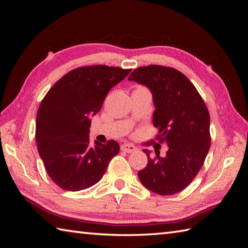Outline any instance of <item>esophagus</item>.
Segmentation results:
<instances>
[{
  "instance_id": "1",
  "label": "esophagus",
  "mask_w": 248,
  "mask_h": 248,
  "mask_svg": "<svg viewBox=\"0 0 248 248\" xmlns=\"http://www.w3.org/2000/svg\"><path fill=\"white\" fill-rule=\"evenodd\" d=\"M121 150L126 153H132L134 151H137V147L131 145V144H123L121 146Z\"/></svg>"
}]
</instances>
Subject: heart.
Returning <instances> with one entry per match:
<instances>
[{
    "mask_svg": "<svg viewBox=\"0 0 248 248\" xmlns=\"http://www.w3.org/2000/svg\"><path fill=\"white\" fill-rule=\"evenodd\" d=\"M142 88H144V87H141V86H138L137 87V89H142Z\"/></svg>",
    "mask_w": 248,
    "mask_h": 248,
    "instance_id": "obj_1",
    "label": "heart"
}]
</instances>
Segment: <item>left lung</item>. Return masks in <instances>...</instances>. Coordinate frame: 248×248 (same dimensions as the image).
I'll return each instance as SVG.
<instances>
[{
  "label": "left lung",
  "mask_w": 248,
  "mask_h": 248,
  "mask_svg": "<svg viewBox=\"0 0 248 248\" xmlns=\"http://www.w3.org/2000/svg\"><path fill=\"white\" fill-rule=\"evenodd\" d=\"M147 86L153 94L156 140L167 142L164 157L155 151L138 175L147 189L171 196L185 189L199 174L211 145L210 115L205 101L182 72L161 65L142 66L128 78Z\"/></svg>",
  "instance_id": "obj_1"
}]
</instances>
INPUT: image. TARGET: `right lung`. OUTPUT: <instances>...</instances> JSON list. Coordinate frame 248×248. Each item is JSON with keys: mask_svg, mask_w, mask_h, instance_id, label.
<instances>
[{"mask_svg": "<svg viewBox=\"0 0 248 248\" xmlns=\"http://www.w3.org/2000/svg\"><path fill=\"white\" fill-rule=\"evenodd\" d=\"M131 69L82 66L66 73L42 99L35 139L47 175L60 188L78 191L96 184L120 151L114 140L91 145L89 116L101 109L109 90Z\"/></svg>", "mask_w": 248, "mask_h": 248, "instance_id": "right-lung-1", "label": "right lung"}]
</instances>
